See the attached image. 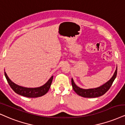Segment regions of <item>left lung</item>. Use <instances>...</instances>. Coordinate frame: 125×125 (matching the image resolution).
<instances>
[{
	"mask_svg": "<svg viewBox=\"0 0 125 125\" xmlns=\"http://www.w3.org/2000/svg\"><path fill=\"white\" fill-rule=\"evenodd\" d=\"M117 75V67L116 70L114 72V74L110 81H108L107 82H106L105 84L103 85L100 86V87H97L94 89H83L80 88L79 87L77 86L73 82V79H71V83L72 88L73 90L75 91V93L79 95H81L83 97L87 98H95L101 96L103 94H104L108 90L110 89L111 86H112V83L114 81V80L116 77Z\"/></svg>",
	"mask_w": 125,
	"mask_h": 125,
	"instance_id": "1",
	"label": "left lung"
}]
</instances>
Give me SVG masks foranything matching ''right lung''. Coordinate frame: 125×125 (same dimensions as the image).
Returning a JSON list of instances; mask_svg holds the SVG:
<instances>
[{
  "label": "right lung",
  "mask_w": 125,
  "mask_h": 125,
  "mask_svg": "<svg viewBox=\"0 0 125 125\" xmlns=\"http://www.w3.org/2000/svg\"><path fill=\"white\" fill-rule=\"evenodd\" d=\"M4 75H5L7 82L9 83L11 88L13 89L15 93L22 95V96L30 98L39 97L42 96L47 93L50 89L53 78V76H52L44 85L42 86L41 87H35V88H28V87H22V86H20L14 83L13 82H12L9 79L6 72H4Z\"/></svg>",
  "instance_id": "right-lung-1"
}]
</instances>
